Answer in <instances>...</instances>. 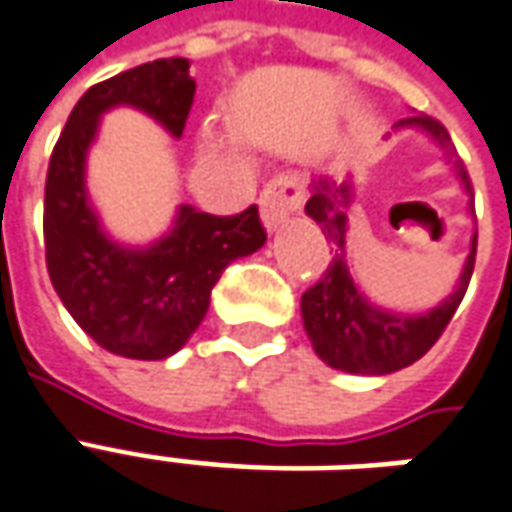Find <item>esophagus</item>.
Masks as SVG:
<instances>
[{
	"label": "esophagus",
	"mask_w": 512,
	"mask_h": 512,
	"mask_svg": "<svg viewBox=\"0 0 512 512\" xmlns=\"http://www.w3.org/2000/svg\"><path fill=\"white\" fill-rule=\"evenodd\" d=\"M303 204V184L297 176H278L273 179L259 195V206H262L264 226L275 231L284 223L286 217L297 212Z\"/></svg>",
	"instance_id": "obj_1"
}]
</instances>
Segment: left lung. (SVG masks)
Returning <instances> with one entry per match:
<instances>
[{"mask_svg": "<svg viewBox=\"0 0 512 512\" xmlns=\"http://www.w3.org/2000/svg\"><path fill=\"white\" fill-rule=\"evenodd\" d=\"M424 129L436 140L438 146L447 148L449 159L455 162V173L463 181V190L471 195V212H474V192H471L469 170L463 159L455 154L449 140L447 126L430 115H411L397 123V129ZM353 192L350 184L317 179L311 184L308 198V217L322 228L325 239L331 242L333 259L328 270L314 286H308L300 297L303 325L314 353L333 369L353 372V375H389L402 366L419 361L458 311L460 300L469 289L471 273H474V256H477V231L471 237V253L460 275L458 289L433 311L422 317H397L383 308L372 306L361 289L355 286L350 264H347V204Z\"/></svg>", "mask_w": 512, "mask_h": 512, "instance_id": "obj_1", "label": "left lung"}]
</instances>
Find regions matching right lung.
Here are the masks:
<instances>
[{"mask_svg":"<svg viewBox=\"0 0 512 512\" xmlns=\"http://www.w3.org/2000/svg\"><path fill=\"white\" fill-rule=\"evenodd\" d=\"M192 99L187 57L129 68L76 101L49 159L43 237L54 292L93 342L123 358L162 361L181 350L223 270L267 242L256 206L228 217L181 206L173 231L146 250L121 248L99 228L85 195V154L101 112L132 104L181 137Z\"/></svg>","mask_w":512,"mask_h":512,"instance_id":"right-lung-1","label":"right lung"}]
</instances>
